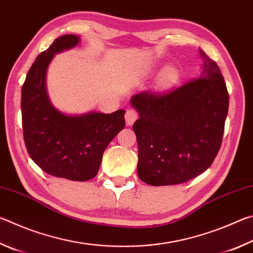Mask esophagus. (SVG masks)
<instances>
[{
	"label": "esophagus",
	"mask_w": 253,
	"mask_h": 253,
	"mask_svg": "<svg viewBox=\"0 0 253 253\" xmlns=\"http://www.w3.org/2000/svg\"><path fill=\"white\" fill-rule=\"evenodd\" d=\"M137 118H138V114H137V111L135 109H132V108L127 109L126 114H125V119H126L127 126H131L132 124L135 123Z\"/></svg>",
	"instance_id": "esophagus-1"
}]
</instances>
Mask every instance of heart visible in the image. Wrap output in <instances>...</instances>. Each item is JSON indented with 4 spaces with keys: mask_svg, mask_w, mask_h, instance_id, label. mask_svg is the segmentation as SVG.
I'll list each match as a JSON object with an SVG mask.
<instances>
[{
    "mask_svg": "<svg viewBox=\"0 0 253 253\" xmlns=\"http://www.w3.org/2000/svg\"><path fill=\"white\" fill-rule=\"evenodd\" d=\"M179 79V74L177 69L173 67L166 68V69L162 72V75L158 78V84L162 89H168L173 87V85L177 83Z\"/></svg>",
    "mask_w": 253,
    "mask_h": 253,
    "instance_id": "obj_1",
    "label": "heart"
}]
</instances>
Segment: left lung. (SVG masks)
<instances>
[{"label": "left lung", "mask_w": 253, "mask_h": 253, "mask_svg": "<svg viewBox=\"0 0 253 253\" xmlns=\"http://www.w3.org/2000/svg\"><path fill=\"white\" fill-rule=\"evenodd\" d=\"M200 78L166 92L142 91L130 104L138 144L137 173L153 186L185 183L212 165L223 138L229 93L219 67L200 50Z\"/></svg>", "instance_id": "1"}]
</instances>
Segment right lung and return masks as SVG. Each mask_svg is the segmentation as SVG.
Masks as SVG:
<instances>
[{
	"instance_id": "obj_1",
	"label": "right lung",
	"mask_w": 253,
	"mask_h": 253,
	"mask_svg": "<svg viewBox=\"0 0 253 253\" xmlns=\"http://www.w3.org/2000/svg\"><path fill=\"white\" fill-rule=\"evenodd\" d=\"M78 43L79 37L66 34L38 55L22 85L21 110L24 143L33 162L52 176L84 182L96 176L106 147L125 127V110L71 116L51 104L45 85L51 60Z\"/></svg>"
}]
</instances>
